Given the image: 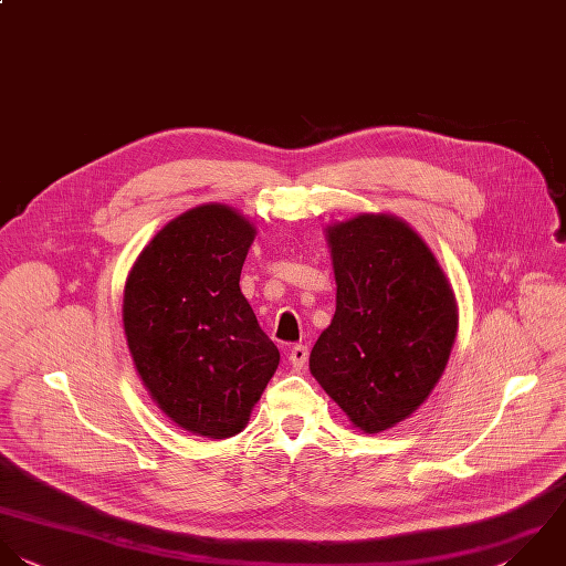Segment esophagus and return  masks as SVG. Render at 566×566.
<instances>
[{
  "label": "esophagus",
  "instance_id": "obj_1",
  "mask_svg": "<svg viewBox=\"0 0 566 566\" xmlns=\"http://www.w3.org/2000/svg\"><path fill=\"white\" fill-rule=\"evenodd\" d=\"M289 361L295 366V368H304L306 361H308V348L304 344H295L291 350H289Z\"/></svg>",
  "mask_w": 566,
  "mask_h": 566
}]
</instances>
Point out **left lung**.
<instances>
[{
    "mask_svg": "<svg viewBox=\"0 0 566 566\" xmlns=\"http://www.w3.org/2000/svg\"><path fill=\"white\" fill-rule=\"evenodd\" d=\"M337 308L311 350V375L355 428L406 421L439 384L459 328L454 291L401 218L359 213L326 229Z\"/></svg>",
    "mask_w": 566,
    "mask_h": 566,
    "instance_id": "obj_1",
    "label": "left lung"
}]
</instances>
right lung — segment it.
Returning <instances> with one entry per match:
<instances>
[{"instance_id": "obj_1", "label": "right lung", "mask_w": 566, "mask_h": 566, "mask_svg": "<svg viewBox=\"0 0 566 566\" xmlns=\"http://www.w3.org/2000/svg\"><path fill=\"white\" fill-rule=\"evenodd\" d=\"M255 227L227 205L167 222L140 251L123 293V328L156 406L182 430H244L280 350L240 291Z\"/></svg>"}]
</instances>
